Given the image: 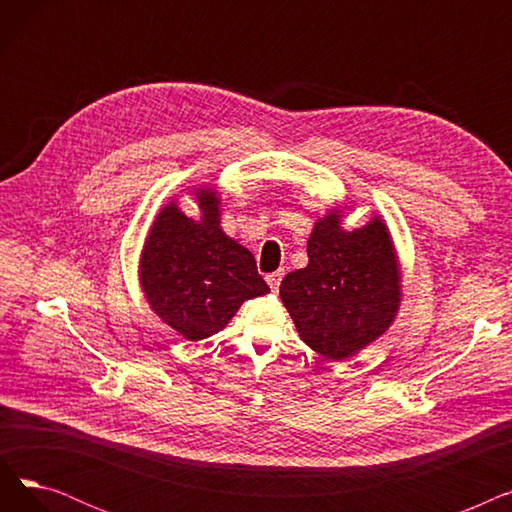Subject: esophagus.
I'll use <instances>...</instances> for the list:
<instances>
[{
  "mask_svg": "<svg viewBox=\"0 0 512 512\" xmlns=\"http://www.w3.org/2000/svg\"><path fill=\"white\" fill-rule=\"evenodd\" d=\"M282 278H284V272H282V270H278V272H272V274H267V276H265L267 284H270V288H272L274 292H278Z\"/></svg>",
  "mask_w": 512,
  "mask_h": 512,
  "instance_id": "34e87169",
  "label": "esophagus"
}]
</instances>
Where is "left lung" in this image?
Instances as JSON below:
<instances>
[{"mask_svg": "<svg viewBox=\"0 0 512 512\" xmlns=\"http://www.w3.org/2000/svg\"><path fill=\"white\" fill-rule=\"evenodd\" d=\"M334 207L307 242L309 263L280 284V299L301 340L332 361L355 357L378 340L400 307V267L386 222L375 215L344 230Z\"/></svg>", "mask_w": 512, "mask_h": 512, "instance_id": "obj_1", "label": "left lung"}]
</instances>
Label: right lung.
<instances>
[{
    "mask_svg": "<svg viewBox=\"0 0 512 512\" xmlns=\"http://www.w3.org/2000/svg\"><path fill=\"white\" fill-rule=\"evenodd\" d=\"M201 220L170 201L155 215L145 238L139 280L155 315L182 338L218 334L240 305L270 292L255 257L220 228V195L195 188Z\"/></svg>",
    "mask_w": 512,
    "mask_h": 512,
    "instance_id": "right-lung-1",
    "label": "right lung"
}]
</instances>
